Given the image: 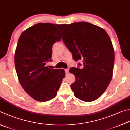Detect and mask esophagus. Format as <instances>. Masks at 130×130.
<instances>
[{
	"label": "esophagus",
	"instance_id": "34e87169",
	"mask_svg": "<svg viewBox=\"0 0 130 130\" xmlns=\"http://www.w3.org/2000/svg\"><path fill=\"white\" fill-rule=\"evenodd\" d=\"M64 71L66 74H67V73H68V72H69V69H68V68H66V69H64Z\"/></svg>",
	"mask_w": 130,
	"mask_h": 130
}]
</instances>
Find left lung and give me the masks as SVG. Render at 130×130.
<instances>
[{"mask_svg": "<svg viewBox=\"0 0 130 130\" xmlns=\"http://www.w3.org/2000/svg\"><path fill=\"white\" fill-rule=\"evenodd\" d=\"M57 26L73 59L83 60L82 69L69 71L76 78L71 85L73 94L82 101H93L104 93L112 77L114 50L110 38L104 29L87 22Z\"/></svg>", "mask_w": 130, "mask_h": 130, "instance_id": "1", "label": "left lung"}]
</instances>
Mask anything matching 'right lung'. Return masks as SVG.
Instances as JSON below:
<instances>
[{
	"mask_svg": "<svg viewBox=\"0 0 130 130\" xmlns=\"http://www.w3.org/2000/svg\"><path fill=\"white\" fill-rule=\"evenodd\" d=\"M55 25L41 23L26 29L20 37L14 53L20 83L31 97L40 102L56 96L65 76L63 69H49L45 66L52 60L54 43L61 41Z\"/></svg>",
	"mask_w": 130,
	"mask_h": 130,
	"instance_id": "add662e5",
	"label": "right lung"
}]
</instances>
